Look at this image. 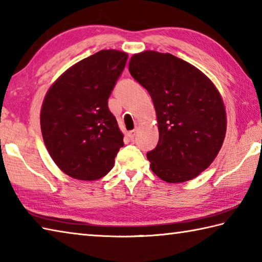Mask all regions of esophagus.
<instances>
[{"label": "esophagus", "mask_w": 262, "mask_h": 262, "mask_svg": "<svg viewBox=\"0 0 262 262\" xmlns=\"http://www.w3.org/2000/svg\"><path fill=\"white\" fill-rule=\"evenodd\" d=\"M136 133H137V130H136V129H134V130H130V132H128V133H127V136L129 137V140H134V137H135V135H136Z\"/></svg>", "instance_id": "obj_1"}]
</instances>
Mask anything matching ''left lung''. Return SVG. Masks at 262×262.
Segmentation results:
<instances>
[{
	"mask_svg": "<svg viewBox=\"0 0 262 262\" xmlns=\"http://www.w3.org/2000/svg\"><path fill=\"white\" fill-rule=\"evenodd\" d=\"M129 73L151 95L157 114L159 142L146 155L151 170L167 183L198 177L216 159L226 135L217 87L196 67L157 51L133 55Z\"/></svg>",
	"mask_w": 262,
	"mask_h": 262,
	"instance_id": "8db88e82",
	"label": "left lung"
}]
</instances>
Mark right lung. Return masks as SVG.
<instances>
[{
    "label": "right lung",
    "mask_w": 262,
    "mask_h": 262,
    "mask_svg": "<svg viewBox=\"0 0 262 262\" xmlns=\"http://www.w3.org/2000/svg\"><path fill=\"white\" fill-rule=\"evenodd\" d=\"M128 54L101 50L71 66L46 93L40 129L49 155L67 175L95 181L115 166L124 135L107 99Z\"/></svg>",
    "instance_id": "1"
}]
</instances>
